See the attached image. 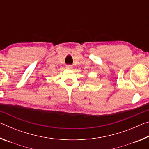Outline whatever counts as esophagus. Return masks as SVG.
Instances as JSON below:
<instances>
[{
  "mask_svg": "<svg viewBox=\"0 0 149 149\" xmlns=\"http://www.w3.org/2000/svg\"><path fill=\"white\" fill-rule=\"evenodd\" d=\"M65 67H66V68H67V69H71L72 68V65H67L66 66H65Z\"/></svg>",
  "mask_w": 149,
  "mask_h": 149,
  "instance_id": "34e87169",
  "label": "esophagus"
}]
</instances>
